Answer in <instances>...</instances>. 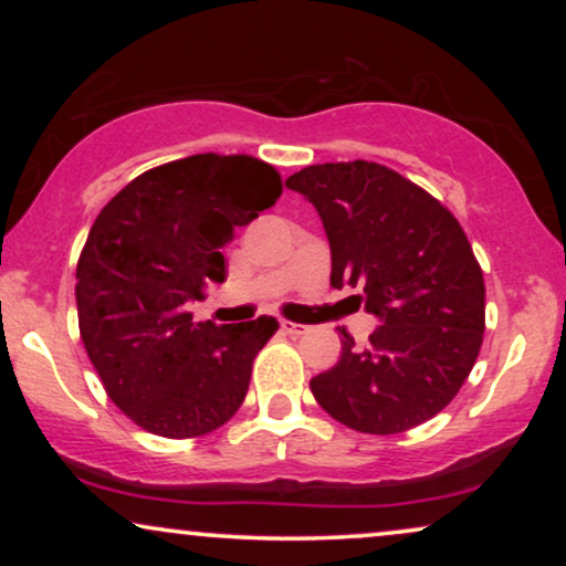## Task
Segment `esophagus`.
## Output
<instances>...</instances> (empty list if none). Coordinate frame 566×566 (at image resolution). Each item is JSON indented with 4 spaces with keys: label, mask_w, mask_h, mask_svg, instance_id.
I'll return each instance as SVG.
<instances>
[{
    "label": "esophagus",
    "mask_w": 566,
    "mask_h": 566,
    "mask_svg": "<svg viewBox=\"0 0 566 566\" xmlns=\"http://www.w3.org/2000/svg\"><path fill=\"white\" fill-rule=\"evenodd\" d=\"M281 329L285 332V335L298 337V335H304V332H306L308 327H306V324H298V322H289V319H283V322H281Z\"/></svg>",
    "instance_id": "obj_1"
}]
</instances>
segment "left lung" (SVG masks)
I'll return each mask as SVG.
<instances>
[{
	"instance_id": "1",
	"label": "left lung",
	"mask_w": 566,
	"mask_h": 566,
	"mask_svg": "<svg viewBox=\"0 0 566 566\" xmlns=\"http://www.w3.org/2000/svg\"><path fill=\"white\" fill-rule=\"evenodd\" d=\"M316 208L329 239L332 285L363 289L378 316L368 345L312 378L337 422L394 436L436 417L474 368L484 335V277L448 208L376 161L312 165L285 180Z\"/></svg>"
}]
</instances>
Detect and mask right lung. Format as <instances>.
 I'll return each mask as SVG.
<instances>
[{"label": "right lung", "instance_id": "add662e5", "mask_svg": "<svg viewBox=\"0 0 566 566\" xmlns=\"http://www.w3.org/2000/svg\"><path fill=\"white\" fill-rule=\"evenodd\" d=\"M281 175L234 154H196L128 182L92 223L76 262L80 335L107 397L138 428L198 438L231 420L275 316L192 322L223 283V247L281 198Z\"/></svg>", "mask_w": 566, "mask_h": 566}]
</instances>
